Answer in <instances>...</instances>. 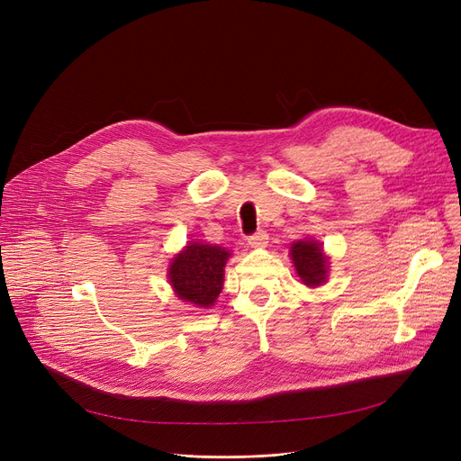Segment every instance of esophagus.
Wrapping results in <instances>:
<instances>
[{
  "instance_id": "esophagus-1",
  "label": "esophagus",
  "mask_w": 461,
  "mask_h": 461,
  "mask_svg": "<svg viewBox=\"0 0 461 461\" xmlns=\"http://www.w3.org/2000/svg\"><path fill=\"white\" fill-rule=\"evenodd\" d=\"M248 243H249L251 248H255V249L266 248V246H267V234H266V230H258V232L251 234V236L248 238Z\"/></svg>"
}]
</instances>
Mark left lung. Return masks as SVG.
Wrapping results in <instances>:
<instances>
[{
	"label": "left lung",
	"mask_w": 461,
	"mask_h": 461,
	"mask_svg": "<svg viewBox=\"0 0 461 461\" xmlns=\"http://www.w3.org/2000/svg\"><path fill=\"white\" fill-rule=\"evenodd\" d=\"M290 257L300 279L307 286H320L328 281V257L314 240H297L292 243Z\"/></svg>",
	"instance_id": "1"
}]
</instances>
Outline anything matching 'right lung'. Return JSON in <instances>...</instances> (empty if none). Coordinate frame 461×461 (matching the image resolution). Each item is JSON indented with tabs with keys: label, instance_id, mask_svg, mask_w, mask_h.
I'll return each instance as SVG.
<instances>
[{
	"label": "right lung",
	"instance_id": "right-lung-1",
	"mask_svg": "<svg viewBox=\"0 0 461 461\" xmlns=\"http://www.w3.org/2000/svg\"><path fill=\"white\" fill-rule=\"evenodd\" d=\"M230 253L225 248L192 241L169 266V283L182 302L208 309L223 288L225 264Z\"/></svg>",
	"mask_w": 461,
	"mask_h": 461
}]
</instances>
